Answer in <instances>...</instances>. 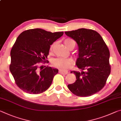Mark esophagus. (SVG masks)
I'll use <instances>...</instances> for the list:
<instances>
[{
	"label": "esophagus",
	"instance_id": "obj_1",
	"mask_svg": "<svg viewBox=\"0 0 121 121\" xmlns=\"http://www.w3.org/2000/svg\"><path fill=\"white\" fill-rule=\"evenodd\" d=\"M59 73L61 74H64V75H66L68 73V71L67 70H61L59 69Z\"/></svg>",
	"mask_w": 121,
	"mask_h": 121
}]
</instances>
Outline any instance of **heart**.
<instances>
[{
	"mask_svg": "<svg viewBox=\"0 0 121 121\" xmlns=\"http://www.w3.org/2000/svg\"><path fill=\"white\" fill-rule=\"evenodd\" d=\"M64 43L67 48H69L70 47H75V42L73 40L67 38L64 40ZM54 47V43L52 44L50 47V51H52L53 48ZM72 64V60L70 59L64 58V57H57L54 59L52 61V64L54 66L57 68L62 69H67L69 68L70 65Z\"/></svg>",
	"mask_w": 121,
	"mask_h": 121,
	"instance_id": "obj_1",
	"label": "heart"
}]
</instances>
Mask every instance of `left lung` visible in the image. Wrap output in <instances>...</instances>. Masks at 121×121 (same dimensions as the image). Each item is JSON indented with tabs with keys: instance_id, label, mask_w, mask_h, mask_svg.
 Returning a JSON list of instances; mask_svg holds the SVG:
<instances>
[{
	"instance_id": "8db88e82",
	"label": "left lung",
	"mask_w": 121,
	"mask_h": 121,
	"mask_svg": "<svg viewBox=\"0 0 121 121\" xmlns=\"http://www.w3.org/2000/svg\"><path fill=\"white\" fill-rule=\"evenodd\" d=\"M78 46L76 66L81 70L72 71L76 80L68 85L70 91L78 96L87 97L101 91L110 74V52L102 36L94 30L80 28L65 32Z\"/></svg>"
}]
</instances>
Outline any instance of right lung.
I'll list each match as a JSON object with an SVG mask.
<instances>
[{"instance_id":"add662e5","label":"right lung","mask_w":121,"mask_h":121,"mask_svg":"<svg viewBox=\"0 0 121 121\" xmlns=\"http://www.w3.org/2000/svg\"><path fill=\"white\" fill-rule=\"evenodd\" d=\"M63 34L35 28L25 30L18 36L11 51L9 70L20 89L38 94L50 87L58 69L40 65L45 63L50 45Z\"/></svg>"}]
</instances>
